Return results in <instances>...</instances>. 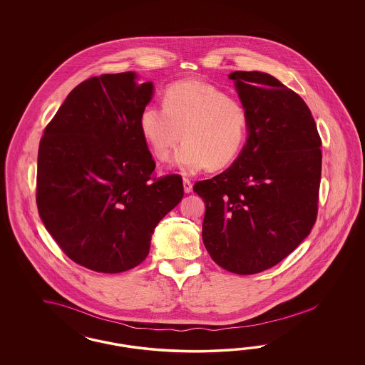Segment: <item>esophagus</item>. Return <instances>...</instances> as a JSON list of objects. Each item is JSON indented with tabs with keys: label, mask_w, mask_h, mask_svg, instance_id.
I'll list each match as a JSON object with an SVG mask.
<instances>
[{
	"label": "esophagus",
	"mask_w": 365,
	"mask_h": 365,
	"mask_svg": "<svg viewBox=\"0 0 365 365\" xmlns=\"http://www.w3.org/2000/svg\"><path fill=\"white\" fill-rule=\"evenodd\" d=\"M183 188H185L186 194L192 191V183L188 180L187 178H183Z\"/></svg>",
	"instance_id": "1"
}]
</instances>
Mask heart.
I'll list each match as a JSON object with an SVG mask.
<instances>
[{
    "label": "heart",
    "mask_w": 365,
    "mask_h": 365,
    "mask_svg": "<svg viewBox=\"0 0 365 365\" xmlns=\"http://www.w3.org/2000/svg\"><path fill=\"white\" fill-rule=\"evenodd\" d=\"M140 131L159 160H167L180 139L175 165L187 170L230 166L242 150L249 115L242 103L199 80L167 87L163 106L151 103L139 118Z\"/></svg>",
    "instance_id": "b5f03b06"
}]
</instances>
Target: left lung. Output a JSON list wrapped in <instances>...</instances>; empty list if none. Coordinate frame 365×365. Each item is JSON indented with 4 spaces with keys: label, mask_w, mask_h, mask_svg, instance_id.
<instances>
[{
    "label": "left lung",
    "mask_w": 365,
    "mask_h": 365,
    "mask_svg": "<svg viewBox=\"0 0 365 365\" xmlns=\"http://www.w3.org/2000/svg\"><path fill=\"white\" fill-rule=\"evenodd\" d=\"M229 78L249 136L232 166L194 191L206 205L202 238L212 261L255 274L287 258L317 220L321 138L307 103L279 80L257 71Z\"/></svg>",
    "instance_id": "1"
}]
</instances>
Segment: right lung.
<instances>
[{"label": "right lung", "instance_id": "right-lung-1", "mask_svg": "<svg viewBox=\"0 0 365 365\" xmlns=\"http://www.w3.org/2000/svg\"><path fill=\"white\" fill-rule=\"evenodd\" d=\"M153 84L133 72L80 83L45 127L36 202L78 265L120 273L143 262L156 225L183 198L182 177H155L139 118Z\"/></svg>", "mask_w": 365, "mask_h": 365}]
</instances>
